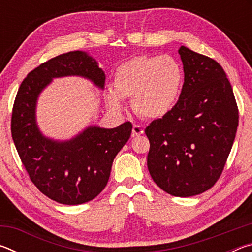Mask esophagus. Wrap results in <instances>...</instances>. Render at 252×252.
<instances>
[{
  "label": "esophagus",
  "mask_w": 252,
  "mask_h": 252,
  "mask_svg": "<svg viewBox=\"0 0 252 252\" xmlns=\"http://www.w3.org/2000/svg\"><path fill=\"white\" fill-rule=\"evenodd\" d=\"M143 127L141 126L134 125L133 127H132V138H136V136H140L141 134H143Z\"/></svg>",
  "instance_id": "esophagus-1"
}]
</instances>
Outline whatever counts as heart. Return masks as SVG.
<instances>
[{"label":"heart","instance_id":"b5f03b06","mask_svg":"<svg viewBox=\"0 0 252 252\" xmlns=\"http://www.w3.org/2000/svg\"><path fill=\"white\" fill-rule=\"evenodd\" d=\"M183 84V71L169 55L141 54L123 62L114 73V88H108L105 100L120 111L123 99L132 96L136 113L148 119L168 114L176 104Z\"/></svg>","mask_w":252,"mask_h":252}]
</instances>
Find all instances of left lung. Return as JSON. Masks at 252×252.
<instances>
[{
  "instance_id": "8db88e82",
  "label": "left lung",
  "mask_w": 252,
  "mask_h": 252,
  "mask_svg": "<svg viewBox=\"0 0 252 252\" xmlns=\"http://www.w3.org/2000/svg\"><path fill=\"white\" fill-rule=\"evenodd\" d=\"M179 54L185 83L171 111L146 129L150 141L148 169L167 193L192 197L219 179L236 138L239 116L222 66L183 45Z\"/></svg>"
}]
</instances>
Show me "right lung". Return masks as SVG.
Segmentation results:
<instances>
[{
  "label": "right lung",
  "instance_id": "1",
  "mask_svg": "<svg viewBox=\"0 0 252 252\" xmlns=\"http://www.w3.org/2000/svg\"><path fill=\"white\" fill-rule=\"evenodd\" d=\"M65 76H80L104 90V71L88 52L78 50L58 55L30 72L21 83L11 132L37 189L59 203L75 206L91 201L104 189L114 158L130 138L132 125L125 122L113 129L91 125L67 140L44 135L37 125V100L53 79Z\"/></svg>",
  "mask_w": 252,
  "mask_h": 252
}]
</instances>
